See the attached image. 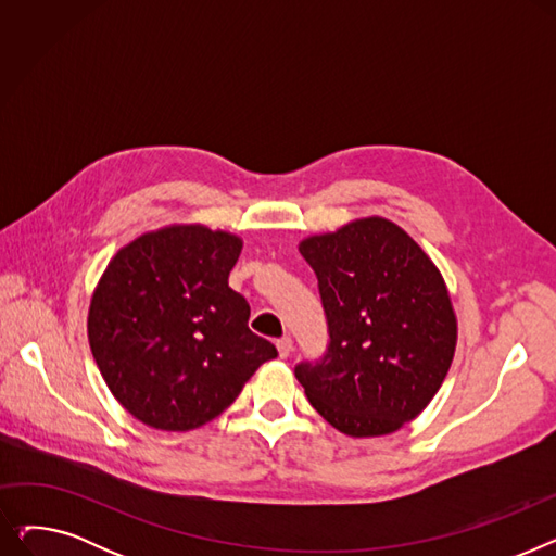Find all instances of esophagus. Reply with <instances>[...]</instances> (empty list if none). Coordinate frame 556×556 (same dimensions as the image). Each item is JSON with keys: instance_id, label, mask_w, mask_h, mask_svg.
Here are the masks:
<instances>
[{"instance_id": "obj_1", "label": "esophagus", "mask_w": 556, "mask_h": 556, "mask_svg": "<svg viewBox=\"0 0 556 556\" xmlns=\"http://www.w3.org/2000/svg\"><path fill=\"white\" fill-rule=\"evenodd\" d=\"M277 352H279L281 358H288L290 354H293V340H290L288 336L279 338V340H277Z\"/></svg>"}]
</instances>
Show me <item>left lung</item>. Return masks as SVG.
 Here are the masks:
<instances>
[{"instance_id": "obj_1", "label": "left lung", "mask_w": 556, "mask_h": 556, "mask_svg": "<svg viewBox=\"0 0 556 556\" xmlns=\"http://www.w3.org/2000/svg\"><path fill=\"white\" fill-rule=\"evenodd\" d=\"M300 252L317 275L331 344L298 365L311 405L349 437H383L419 417L457 346L448 286L426 250L383 216L311 233Z\"/></svg>"}]
</instances>
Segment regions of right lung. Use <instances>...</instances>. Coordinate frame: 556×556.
I'll return each mask as SVG.
<instances>
[{"instance_id":"add662e5","label":"right lung","mask_w":556,"mask_h":556,"mask_svg":"<svg viewBox=\"0 0 556 556\" xmlns=\"http://www.w3.org/2000/svg\"><path fill=\"white\" fill-rule=\"evenodd\" d=\"M243 239L173 223L116 250L87 311V340L112 396L141 424L187 432L223 415L277 356L248 329L227 283Z\"/></svg>"}]
</instances>
